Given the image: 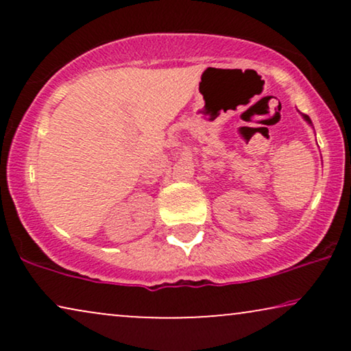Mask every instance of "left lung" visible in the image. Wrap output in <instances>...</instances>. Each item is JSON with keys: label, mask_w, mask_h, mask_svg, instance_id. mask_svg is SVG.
I'll return each mask as SVG.
<instances>
[{"label": "left lung", "mask_w": 351, "mask_h": 351, "mask_svg": "<svg viewBox=\"0 0 351 351\" xmlns=\"http://www.w3.org/2000/svg\"><path fill=\"white\" fill-rule=\"evenodd\" d=\"M302 118H304V119H305V121L310 124V126H313V124H311V119H310L308 117H306V114H302Z\"/></svg>", "instance_id": "left-lung-1"}]
</instances>
